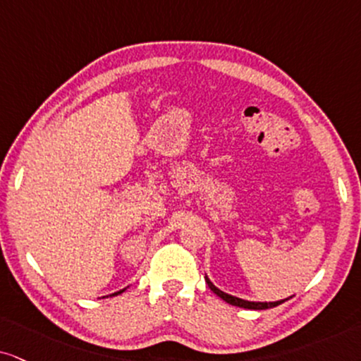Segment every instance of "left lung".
Returning <instances> with one entry per match:
<instances>
[{
	"label": "left lung",
	"mask_w": 361,
	"mask_h": 361,
	"mask_svg": "<svg viewBox=\"0 0 361 361\" xmlns=\"http://www.w3.org/2000/svg\"><path fill=\"white\" fill-rule=\"evenodd\" d=\"M206 283H207V286L211 288V291L216 293V295L219 296L221 300H224L226 303H229V305H233V306H239V308H244V310H269V308H274V306L281 305L286 300H289V298H286V300L271 301V303H256V301H246V300H241V298L231 296V295H228V293L221 291L219 288H216L214 284L211 283V279H209L207 276H206Z\"/></svg>",
	"instance_id": "left-lung-1"
}]
</instances>
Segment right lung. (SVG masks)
<instances>
[{"instance_id": "right-lung-1", "label": "right lung", "mask_w": 361, "mask_h": 361, "mask_svg": "<svg viewBox=\"0 0 361 361\" xmlns=\"http://www.w3.org/2000/svg\"><path fill=\"white\" fill-rule=\"evenodd\" d=\"M123 291H126V289H122V291H118V293H114V295H120V293H123Z\"/></svg>"}]
</instances>
